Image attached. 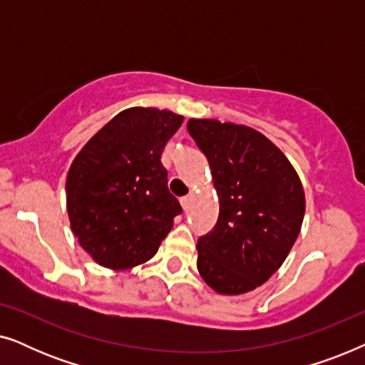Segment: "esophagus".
Instances as JSON below:
<instances>
[{
  "mask_svg": "<svg viewBox=\"0 0 365 365\" xmlns=\"http://www.w3.org/2000/svg\"><path fill=\"white\" fill-rule=\"evenodd\" d=\"M191 199H192L191 194H189V196H184V197H181V206H182L184 211H187L189 204H191Z\"/></svg>",
  "mask_w": 365,
  "mask_h": 365,
  "instance_id": "1",
  "label": "esophagus"
}]
</instances>
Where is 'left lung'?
I'll return each mask as SVG.
<instances>
[{"label": "left lung", "mask_w": 365, "mask_h": 365, "mask_svg": "<svg viewBox=\"0 0 365 365\" xmlns=\"http://www.w3.org/2000/svg\"><path fill=\"white\" fill-rule=\"evenodd\" d=\"M187 131L207 158L219 199L216 226L197 241V271L217 294L251 292L282 266L301 232L302 182L256 129L191 118Z\"/></svg>", "instance_id": "left-lung-1"}]
</instances>
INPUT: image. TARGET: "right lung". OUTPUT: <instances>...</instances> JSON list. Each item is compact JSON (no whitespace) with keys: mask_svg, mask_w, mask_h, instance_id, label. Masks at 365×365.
Wrapping results in <instances>:
<instances>
[{"mask_svg":"<svg viewBox=\"0 0 365 365\" xmlns=\"http://www.w3.org/2000/svg\"><path fill=\"white\" fill-rule=\"evenodd\" d=\"M184 116L129 108L76 154L66 178L71 231L99 266L126 271L158 252L181 212L161 156Z\"/></svg>","mask_w":365,"mask_h":365,"instance_id":"add662e5","label":"right lung"}]
</instances>
